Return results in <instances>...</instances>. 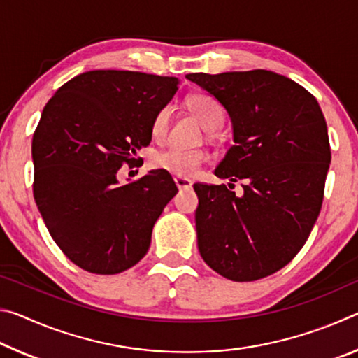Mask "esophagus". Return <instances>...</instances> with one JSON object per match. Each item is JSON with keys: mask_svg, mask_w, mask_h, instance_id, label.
<instances>
[{"mask_svg": "<svg viewBox=\"0 0 358 358\" xmlns=\"http://www.w3.org/2000/svg\"><path fill=\"white\" fill-rule=\"evenodd\" d=\"M175 185H177L178 189H191L192 187V181L189 178H183V177H175Z\"/></svg>", "mask_w": 358, "mask_h": 358, "instance_id": "1", "label": "esophagus"}]
</instances>
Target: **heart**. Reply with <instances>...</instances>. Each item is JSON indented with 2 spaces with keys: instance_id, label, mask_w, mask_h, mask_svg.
Masks as SVG:
<instances>
[{
  "instance_id": "obj_1",
  "label": "heart",
  "mask_w": 358,
  "mask_h": 358,
  "mask_svg": "<svg viewBox=\"0 0 358 358\" xmlns=\"http://www.w3.org/2000/svg\"><path fill=\"white\" fill-rule=\"evenodd\" d=\"M187 107H189L194 117L201 121V124L207 131H216L217 128H221L224 121V108L220 104V101L215 99L213 96L194 94L187 99ZM169 117H171L169 107H162L156 113L153 124H151V134H153V137L161 138L166 134ZM205 161H207V153L196 148L171 147L162 150L161 153L155 156V166L157 169H162V171L172 173L175 177L183 178L192 177Z\"/></svg>"
}]
</instances>
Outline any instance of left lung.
I'll return each instance as SVG.
<instances>
[{"label": "left lung", "instance_id": "1", "mask_svg": "<svg viewBox=\"0 0 358 358\" xmlns=\"http://www.w3.org/2000/svg\"><path fill=\"white\" fill-rule=\"evenodd\" d=\"M226 107L234 145L216 177L196 183L197 246L210 268L230 281H257L286 266L306 243L322 208L331 151L322 110L290 78L265 69L187 74Z\"/></svg>", "mask_w": 358, "mask_h": 358}]
</instances>
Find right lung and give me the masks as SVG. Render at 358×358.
I'll return each mask as SVG.
<instances>
[{"label":"right lung","mask_w":358,"mask_h":358,"mask_svg":"<svg viewBox=\"0 0 358 358\" xmlns=\"http://www.w3.org/2000/svg\"><path fill=\"white\" fill-rule=\"evenodd\" d=\"M178 85L177 77L88 71L42 110L33 196L52 238L82 270L117 275L147 254L155 222L178 189L162 169L123 186L117 173L151 142L156 113Z\"/></svg>","instance_id":"1"}]
</instances>
